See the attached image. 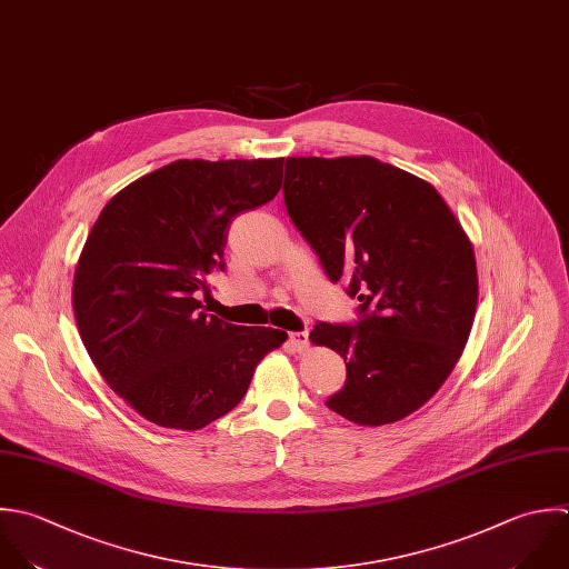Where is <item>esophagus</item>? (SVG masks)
<instances>
[{
    "label": "esophagus",
    "instance_id": "34e87169",
    "mask_svg": "<svg viewBox=\"0 0 569 569\" xmlns=\"http://www.w3.org/2000/svg\"><path fill=\"white\" fill-rule=\"evenodd\" d=\"M288 348L292 352H306L308 350V332H290L288 335Z\"/></svg>",
    "mask_w": 569,
    "mask_h": 569
}]
</instances>
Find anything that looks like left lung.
Returning a JSON list of instances; mask_svg holds the SVG:
<instances>
[{"mask_svg":"<svg viewBox=\"0 0 569 569\" xmlns=\"http://www.w3.org/2000/svg\"><path fill=\"white\" fill-rule=\"evenodd\" d=\"M288 214L332 283L359 299L355 326L317 323L346 361L326 406L359 426L419 410L455 370L477 312L472 243L437 188L375 157H288Z\"/></svg>","mask_w":569,"mask_h":569,"instance_id":"8db88e82","label":"left lung"}]
</instances>
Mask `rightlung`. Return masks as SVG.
<instances>
[{"instance_id": "1", "label": "right lung", "mask_w": 569, "mask_h": 569, "mask_svg": "<svg viewBox=\"0 0 569 569\" xmlns=\"http://www.w3.org/2000/svg\"><path fill=\"white\" fill-rule=\"evenodd\" d=\"M283 159H179L119 190L94 221L72 283L79 337L103 381L143 419L199 430L248 392L288 335L206 315L239 212L274 199Z\"/></svg>"}]
</instances>
